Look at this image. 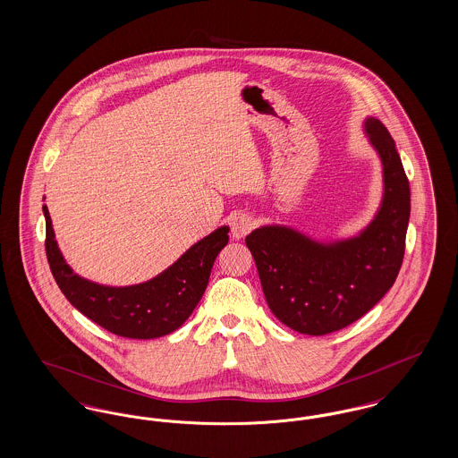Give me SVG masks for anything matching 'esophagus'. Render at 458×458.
<instances>
[{
    "label": "esophagus",
    "instance_id": "esophagus-1",
    "mask_svg": "<svg viewBox=\"0 0 458 458\" xmlns=\"http://www.w3.org/2000/svg\"><path fill=\"white\" fill-rule=\"evenodd\" d=\"M254 228V219L247 213H239L230 219L232 237L235 240L243 239Z\"/></svg>",
    "mask_w": 458,
    "mask_h": 458
}]
</instances>
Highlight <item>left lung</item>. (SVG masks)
Listing matches in <instances>:
<instances>
[{
    "label": "left lung",
    "mask_w": 458,
    "mask_h": 458,
    "mask_svg": "<svg viewBox=\"0 0 458 458\" xmlns=\"http://www.w3.org/2000/svg\"><path fill=\"white\" fill-rule=\"evenodd\" d=\"M364 131L383 165V200L352 239L329 243L267 225L245 237L271 312L288 327L321 336L349 327L392 288L405 254L411 187L386 127L368 118Z\"/></svg>",
    "instance_id": "obj_1"
}]
</instances>
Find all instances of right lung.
I'll return each instance as SVG.
<instances>
[{
  "label": "right lung",
  "instance_id": "add662e5",
  "mask_svg": "<svg viewBox=\"0 0 458 458\" xmlns=\"http://www.w3.org/2000/svg\"><path fill=\"white\" fill-rule=\"evenodd\" d=\"M46 256L66 301L90 321L125 338L151 340L182 327L199 304L209 282L215 259L228 243V226L199 240L178 261L153 280L131 286H105L75 275L66 264L47 208Z\"/></svg>",
  "mask_w": 458,
  "mask_h": 458
}]
</instances>
